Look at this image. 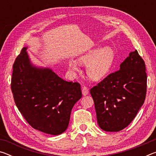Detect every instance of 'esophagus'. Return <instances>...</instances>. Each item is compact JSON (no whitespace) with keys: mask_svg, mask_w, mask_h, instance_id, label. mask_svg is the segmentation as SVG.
<instances>
[{"mask_svg":"<svg viewBox=\"0 0 156 156\" xmlns=\"http://www.w3.org/2000/svg\"><path fill=\"white\" fill-rule=\"evenodd\" d=\"M82 94H83V96H87L89 94V90L85 86H83L82 87Z\"/></svg>","mask_w":156,"mask_h":156,"instance_id":"1","label":"esophagus"}]
</instances>
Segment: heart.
I'll return each instance as SVG.
<instances>
[{
  "label": "heart",
  "mask_w": 156,
  "mask_h": 156,
  "mask_svg": "<svg viewBox=\"0 0 156 156\" xmlns=\"http://www.w3.org/2000/svg\"><path fill=\"white\" fill-rule=\"evenodd\" d=\"M115 59L114 51L110 47H95L79 56L78 64L86 67L88 77L94 81H99L109 74ZM68 67L72 72L78 71L77 65L70 60Z\"/></svg>",
  "instance_id": "heart-1"
}]
</instances>
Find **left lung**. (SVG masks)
I'll return each mask as SVG.
<instances>
[{
    "instance_id": "left-lung-1",
    "label": "left lung",
    "mask_w": 156,
    "mask_h": 156,
    "mask_svg": "<svg viewBox=\"0 0 156 156\" xmlns=\"http://www.w3.org/2000/svg\"><path fill=\"white\" fill-rule=\"evenodd\" d=\"M146 67L137 50L129 53L120 70L91 89L98 124L105 131L122 130L144 104L147 92Z\"/></svg>"
}]
</instances>
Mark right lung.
<instances>
[{
	"label": "right lung",
	"instance_id": "right-lung-1",
	"mask_svg": "<svg viewBox=\"0 0 156 156\" xmlns=\"http://www.w3.org/2000/svg\"><path fill=\"white\" fill-rule=\"evenodd\" d=\"M23 47L13 65L11 88L16 105L34 129L60 135L82 97L78 83L65 81L51 68L34 65Z\"/></svg>",
	"mask_w": 156,
	"mask_h": 156
}]
</instances>
